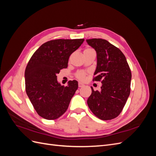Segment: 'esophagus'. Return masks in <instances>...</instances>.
<instances>
[{
    "label": "esophagus",
    "mask_w": 156,
    "mask_h": 156,
    "mask_svg": "<svg viewBox=\"0 0 156 156\" xmlns=\"http://www.w3.org/2000/svg\"><path fill=\"white\" fill-rule=\"evenodd\" d=\"M84 87V84L82 83H79V87Z\"/></svg>",
    "instance_id": "esophagus-1"
}]
</instances>
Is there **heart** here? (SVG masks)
Returning a JSON list of instances; mask_svg holds the SVG:
<instances>
[{"mask_svg":"<svg viewBox=\"0 0 156 156\" xmlns=\"http://www.w3.org/2000/svg\"><path fill=\"white\" fill-rule=\"evenodd\" d=\"M89 50H92V49L87 48L84 51H89ZM86 76H87V73L84 72H83V71H80V72H77L76 73V75H75V77H76L77 79H78L79 80H81V81H83L85 80Z\"/></svg>","mask_w":156,"mask_h":156,"instance_id":"heart-1","label":"heart"}]
</instances>
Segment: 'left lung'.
<instances>
[{
	"mask_svg": "<svg viewBox=\"0 0 156 156\" xmlns=\"http://www.w3.org/2000/svg\"><path fill=\"white\" fill-rule=\"evenodd\" d=\"M87 42L96 50L94 81H101V91L94 90L87 100L93 114L103 120L114 119L126 105L130 94L131 72L123 53L108 41L93 38Z\"/></svg>",
	"mask_w": 156,
	"mask_h": 156,
	"instance_id": "obj_1",
	"label": "left lung"
}]
</instances>
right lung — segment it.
<instances>
[{
	"instance_id": "add662e5",
	"label": "right lung",
	"mask_w": 156,
	"mask_h": 156,
	"mask_svg": "<svg viewBox=\"0 0 156 156\" xmlns=\"http://www.w3.org/2000/svg\"><path fill=\"white\" fill-rule=\"evenodd\" d=\"M84 39L50 40L33 54L25 72L28 97L36 112L47 120H55L67 111L78 88V82L69 81L62 86L56 74L68 67L69 56L83 43Z\"/></svg>"
}]
</instances>
